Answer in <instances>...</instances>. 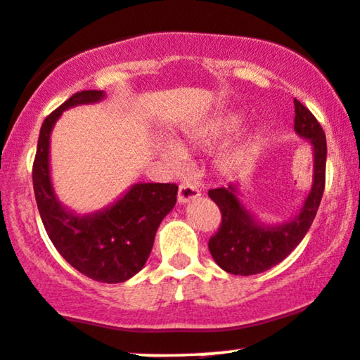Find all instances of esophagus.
<instances>
[{
	"label": "esophagus",
	"instance_id": "obj_1",
	"mask_svg": "<svg viewBox=\"0 0 360 360\" xmlns=\"http://www.w3.org/2000/svg\"><path fill=\"white\" fill-rule=\"evenodd\" d=\"M201 196V191H199L198 186L194 184H181L179 186V194H177V201L181 202V205H186V202H191L194 199H198Z\"/></svg>",
	"mask_w": 360,
	"mask_h": 360
}]
</instances>
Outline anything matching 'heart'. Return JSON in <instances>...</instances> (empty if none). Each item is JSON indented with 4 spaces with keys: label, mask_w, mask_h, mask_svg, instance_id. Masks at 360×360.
<instances>
[{
    "label": "heart",
    "mask_w": 360,
    "mask_h": 360,
    "mask_svg": "<svg viewBox=\"0 0 360 360\" xmlns=\"http://www.w3.org/2000/svg\"><path fill=\"white\" fill-rule=\"evenodd\" d=\"M241 119L240 115H228V117H223V119H218L214 120V122L205 125V127H201L199 131H196L194 134L189 136V141L193 142H198V144H205V142H213L216 139H221L223 136H226V134L233 132L235 129L240 125ZM246 149H248V141L245 142H238L236 146L229 147L221 155V167L224 171H236L238 167L241 166V162H243L245 155H246ZM161 155L169 164H172V166H181L184 161V153L179 149V147L174 146V144H162L161 146Z\"/></svg>",
    "instance_id": "b5f03b06"
}]
</instances>
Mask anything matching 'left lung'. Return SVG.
<instances>
[{"mask_svg":"<svg viewBox=\"0 0 360 360\" xmlns=\"http://www.w3.org/2000/svg\"><path fill=\"white\" fill-rule=\"evenodd\" d=\"M295 103V132L307 139L314 154L311 188L298 213L283 223H263L246 207L238 184L210 189V198L221 211V226L211 236L210 253L216 265L231 275H257L278 265L304 240L317 214L326 188L327 141L311 112Z\"/></svg>","mask_w":360,"mask_h":360,"instance_id":"1","label":"left lung"}]
</instances>
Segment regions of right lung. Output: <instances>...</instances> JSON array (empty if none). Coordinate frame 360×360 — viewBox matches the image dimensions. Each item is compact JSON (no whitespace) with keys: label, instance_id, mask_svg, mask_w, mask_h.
<instances>
[{"label":"right lung","instance_id":"right-lung-1","mask_svg":"<svg viewBox=\"0 0 360 360\" xmlns=\"http://www.w3.org/2000/svg\"><path fill=\"white\" fill-rule=\"evenodd\" d=\"M105 98L103 90L73 94L46 117L33 162V189L43 226L70 265L102 283H122L146 265L155 231L176 205V184L136 183L101 211L80 214L56 196L50 174V137L65 110Z\"/></svg>","mask_w":360,"mask_h":360}]
</instances>
